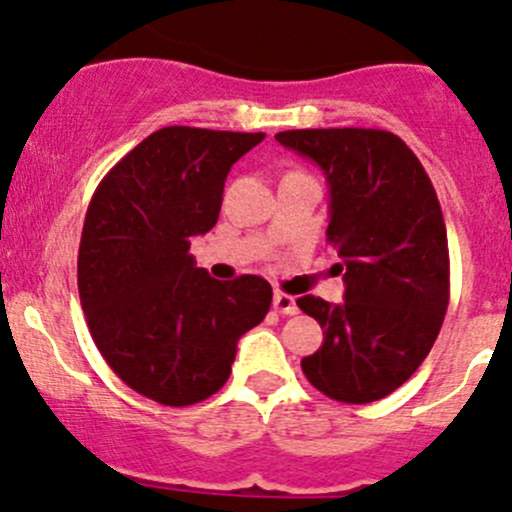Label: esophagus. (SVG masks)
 <instances>
[{
    "label": "esophagus",
    "instance_id": "esophagus-1",
    "mask_svg": "<svg viewBox=\"0 0 512 512\" xmlns=\"http://www.w3.org/2000/svg\"><path fill=\"white\" fill-rule=\"evenodd\" d=\"M274 309L284 316H294L299 314V306H296L294 296L284 294V291H276L274 294Z\"/></svg>",
    "mask_w": 512,
    "mask_h": 512
}]
</instances>
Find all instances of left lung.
Wrapping results in <instances>:
<instances>
[{
  "instance_id": "obj_1",
  "label": "left lung",
  "mask_w": 512,
  "mask_h": 512,
  "mask_svg": "<svg viewBox=\"0 0 512 512\" xmlns=\"http://www.w3.org/2000/svg\"><path fill=\"white\" fill-rule=\"evenodd\" d=\"M276 140L324 170L326 241L347 284L342 304L296 299L324 329L301 369L326 397L367 405L405 384L440 334L450 301L440 201L417 155L387 130H286Z\"/></svg>"
}]
</instances>
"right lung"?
Returning a JSON list of instances; mask_svg holds the SVG:
<instances>
[{"label": "right lung", "mask_w": 512, "mask_h": 512, "mask_svg": "<svg viewBox=\"0 0 512 512\" xmlns=\"http://www.w3.org/2000/svg\"><path fill=\"white\" fill-rule=\"evenodd\" d=\"M264 133L170 125L100 180L82 226L77 289L97 349L143 397L203 402L226 384L236 344L264 321L271 284L218 281L188 253L218 221L223 183Z\"/></svg>", "instance_id": "1"}]
</instances>
